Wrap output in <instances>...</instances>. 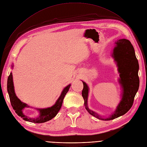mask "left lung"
<instances>
[{
	"instance_id": "left-lung-1",
	"label": "left lung",
	"mask_w": 147,
	"mask_h": 147,
	"mask_svg": "<svg viewBox=\"0 0 147 147\" xmlns=\"http://www.w3.org/2000/svg\"><path fill=\"white\" fill-rule=\"evenodd\" d=\"M114 49L113 57L117 63L120 73V83L123 88L121 101L115 113L107 119H102L95 112L89 109L87 105L89 88L86 83L83 82V89L82 96L84 100V105L87 111L93 116L102 120H111L126 114L132 107L134 98L140 86L138 77L139 64L135 50L132 43L125 38L118 40Z\"/></svg>"
}]
</instances>
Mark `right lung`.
I'll return each mask as SVG.
<instances>
[{
	"label": "right lung",
	"instance_id": "right-lung-1",
	"mask_svg": "<svg viewBox=\"0 0 147 147\" xmlns=\"http://www.w3.org/2000/svg\"><path fill=\"white\" fill-rule=\"evenodd\" d=\"M71 84H69L67 87H65L64 90L62 92V93L58 99L55 105H53L51 107H49L48 109H38V111H40V115L36 119H32V118H28L27 116L22 113V109L24 108L28 107L26 104L22 102L20 100L17 98V96L15 95L14 88H13V83L12 80V73H10L8 79H7V92L9 96L10 101L11 103V105L13 108V109L15 110L18 115L20 117L22 118L24 120L28 121L30 122L35 123H44L46 121H48L53 117L56 116V115L58 114V111H59L61 107L63 104V99L67 93V92L69 90V88H70Z\"/></svg>",
	"mask_w": 147,
	"mask_h": 147
}]
</instances>
